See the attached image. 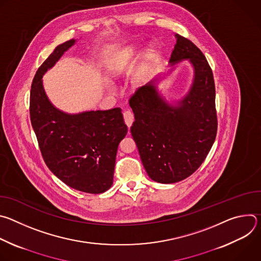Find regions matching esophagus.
<instances>
[{
  "label": "esophagus",
  "instance_id": "esophagus-1",
  "mask_svg": "<svg viewBox=\"0 0 261 261\" xmlns=\"http://www.w3.org/2000/svg\"><path fill=\"white\" fill-rule=\"evenodd\" d=\"M123 116H124V121H125L126 125L128 126V128H130L133 124V121H134V115L131 113V110L127 109V110L124 111Z\"/></svg>",
  "mask_w": 261,
  "mask_h": 261
}]
</instances>
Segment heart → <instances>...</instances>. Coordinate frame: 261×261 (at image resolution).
Segmentation results:
<instances>
[{"label": "heart", "instance_id": "obj_1", "mask_svg": "<svg viewBox=\"0 0 261 261\" xmlns=\"http://www.w3.org/2000/svg\"><path fill=\"white\" fill-rule=\"evenodd\" d=\"M146 58L150 61L155 60V58H156L155 48L148 49V51L146 53ZM128 59H129V55L127 53L119 55L109 66L110 76H117V75H119V74H121L124 71V69L126 68V65L128 64ZM142 81H143V77H139L138 83H141Z\"/></svg>", "mask_w": 261, "mask_h": 261}]
</instances>
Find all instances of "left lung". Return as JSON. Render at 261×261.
Returning a JSON list of instances; mask_svg holds the SVG:
<instances>
[{
    "instance_id": "1",
    "label": "left lung",
    "mask_w": 261,
    "mask_h": 261,
    "mask_svg": "<svg viewBox=\"0 0 261 261\" xmlns=\"http://www.w3.org/2000/svg\"><path fill=\"white\" fill-rule=\"evenodd\" d=\"M189 59L195 75L189 94L169 105L153 85L138 88L129 104L135 121L131 134L143 167L152 179L171 184L194 173L205 160L216 139L218 120L214 75L202 51L176 34L169 62Z\"/></svg>"
}]
</instances>
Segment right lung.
Wrapping results in <instances>:
<instances>
[{
	"label": "right lung",
	"mask_w": 261,
	"mask_h": 261,
	"mask_svg": "<svg viewBox=\"0 0 261 261\" xmlns=\"http://www.w3.org/2000/svg\"><path fill=\"white\" fill-rule=\"evenodd\" d=\"M75 40L59 45L37 70L30 95V117L42 158L69 187L91 194L108 190L114 181L120 141L128 132L120 107L67 115L48 101L42 75Z\"/></svg>",
	"instance_id": "add662e5"
}]
</instances>
